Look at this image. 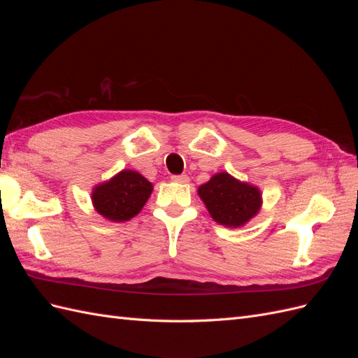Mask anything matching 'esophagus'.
Returning <instances> with one entry per match:
<instances>
[{
	"label": "esophagus",
	"mask_w": 358,
	"mask_h": 358,
	"mask_svg": "<svg viewBox=\"0 0 358 358\" xmlns=\"http://www.w3.org/2000/svg\"><path fill=\"white\" fill-rule=\"evenodd\" d=\"M171 180L179 182V183H187V182H189V178L187 175H175V176H171Z\"/></svg>",
	"instance_id": "obj_1"
}]
</instances>
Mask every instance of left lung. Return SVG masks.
<instances>
[{"label": "left lung", "instance_id": "obj_1", "mask_svg": "<svg viewBox=\"0 0 358 358\" xmlns=\"http://www.w3.org/2000/svg\"><path fill=\"white\" fill-rule=\"evenodd\" d=\"M212 218L227 227H241L259 210L262 194L258 188L234 179L229 173H218L199 188Z\"/></svg>", "mask_w": 358, "mask_h": 358}]
</instances>
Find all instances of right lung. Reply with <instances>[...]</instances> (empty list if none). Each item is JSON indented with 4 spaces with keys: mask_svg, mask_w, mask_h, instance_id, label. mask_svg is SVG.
Masks as SVG:
<instances>
[{
    "mask_svg": "<svg viewBox=\"0 0 358 358\" xmlns=\"http://www.w3.org/2000/svg\"><path fill=\"white\" fill-rule=\"evenodd\" d=\"M152 192V183L140 173L124 170L92 192V203L104 218L124 222L136 216Z\"/></svg>",
    "mask_w": 358,
    "mask_h": 358,
    "instance_id": "obj_1",
    "label": "right lung"
}]
</instances>
